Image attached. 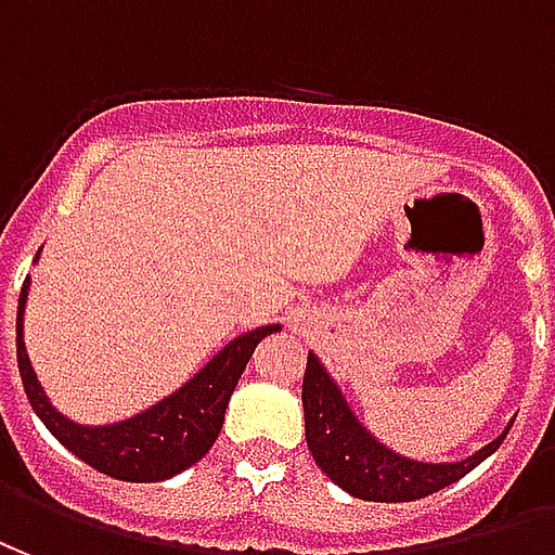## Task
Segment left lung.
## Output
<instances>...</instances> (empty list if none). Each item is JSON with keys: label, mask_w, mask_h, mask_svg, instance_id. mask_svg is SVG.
Listing matches in <instances>:
<instances>
[{"label": "left lung", "mask_w": 555, "mask_h": 555, "mask_svg": "<svg viewBox=\"0 0 555 555\" xmlns=\"http://www.w3.org/2000/svg\"><path fill=\"white\" fill-rule=\"evenodd\" d=\"M301 405L307 447L313 452L319 470L346 493L370 503H411L449 488L493 455L512 428L508 423L503 435H496L488 447L476 449L461 461H416L399 455L396 449L384 447L354 416L349 399L313 351L307 354Z\"/></svg>", "instance_id": "left-lung-1"}]
</instances>
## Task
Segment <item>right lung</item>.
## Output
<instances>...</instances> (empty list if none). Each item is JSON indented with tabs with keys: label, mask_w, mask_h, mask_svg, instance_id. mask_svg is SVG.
<instances>
[{
	"label": "right lung",
	"mask_w": 555,
	"mask_h": 555,
	"mask_svg": "<svg viewBox=\"0 0 555 555\" xmlns=\"http://www.w3.org/2000/svg\"><path fill=\"white\" fill-rule=\"evenodd\" d=\"M28 286H31V278L23 283L17 305V366L28 405L35 408L40 423L50 428L52 438L70 449L76 459L124 482H165L204 459L224 426L230 396L236 390L257 343L281 331V325H260L245 331L236 339H230L216 358H209L183 387H177L156 405L144 408L120 423L85 426L52 405L35 375V366L28 361L26 343H23Z\"/></svg>",
	"instance_id": "1"
}]
</instances>
